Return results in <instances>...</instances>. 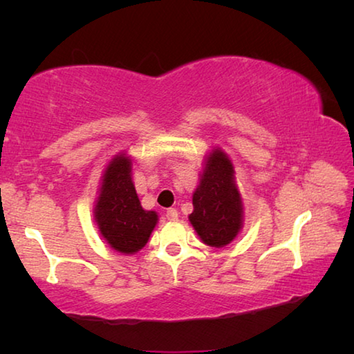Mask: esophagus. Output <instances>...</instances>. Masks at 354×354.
<instances>
[{
  "mask_svg": "<svg viewBox=\"0 0 354 354\" xmlns=\"http://www.w3.org/2000/svg\"><path fill=\"white\" fill-rule=\"evenodd\" d=\"M165 217L167 220H178V211L176 209H167Z\"/></svg>",
  "mask_w": 354,
  "mask_h": 354,
  "instance_id": "1",
  "label": "esophagus"
}]
</instances>
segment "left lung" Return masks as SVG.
Masks as SVG:
<instances>
[{
    "instance_id": "obj_1",
    "label": "left lung",
    "mask_w": 354,
    "mask_h": 354,
    "mask_svg": "<svg viewBox=\"0 0 354 354\" xmlns=\"http://www.w3.org/2000/svg\"><path fill=\"white\" fill-rule=\"evenodd\" d=\"M190 225L203 243L221 248L242 230L243 203L234 181L231 159L215 148L207 154L198 187L194 192Z\"/></svg>"
}]
</instances>
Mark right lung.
Wrapping results in <instances>:
<instances>
[{"label": "right lung", "instance_id": "add662e5", "mask_svg": "<svg viewBox=\"0 0 354 354\" xmlns=\"http://www.w3.org/2000/svg\"><path fill=\"white\" fill-rule=\"evenodd\" d=\"M131 159L117 154L101 176L95 221L104 241L118 253L133 254L145 247L158 223V214L145 211L131 178Z\"/></svg>", "mask_w": 354, "mask_h": 354}]
</instances>
